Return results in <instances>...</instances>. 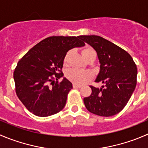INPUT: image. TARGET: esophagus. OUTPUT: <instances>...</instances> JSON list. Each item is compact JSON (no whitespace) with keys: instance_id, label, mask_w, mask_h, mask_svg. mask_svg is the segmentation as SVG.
<instances>
[{"instance_id":"esophagus-1","label":"esophagus","mask_w":148,"mask_h":148,"mask_svg":"<svg viewBox=\"0 0 148 148\" xmlns=\"http://www.w3.org/2000/svg\"><path fill=\"white\" fill-rule=\"evenodd\" d=\"M73 87H74V88H80V87H82V86L80 85V84H77L74 83V84H73Z\"/></svg>"}]
</instances>
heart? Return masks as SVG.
<instances>
[{
	"instance_id": "obj_1",
	"label": "heart",
	"mask_w": 148,
	"mask_h": 148,
	"mask_svg": "<svg viewBox=\"0 0 148 148\" xmlns=\"http://www.w3.org/2000/svg\"><path fill=\"white\" fill-rule=\"evenodd\" d=\"M92 53H95L94 50L92 48H84L82 51V55L84 58H85L87 56L90 54ZM70 55V52H68L66 55L65 58H64V64H66L68 62L69 56ZM66 76L67 78L71 82L76 84H82L85 83L86 82L88 81L90 78L92 77V73L90 71H87V70H82L78 69H70L66 73Z\"/></svg>"
}]
</instances>
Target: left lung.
I'll return each instance as SVG.
<instances>
[{
  "instance_id": "obj_1",
  "label": "left lung",
  "mask_w": 148,
  "mask_h": 148,
  "mask_svg": "<svg viewBox=\"0 0 148 148\" xmlns=\"http://www.w3.org/2000/svg\"><path fill=\"white\" fill-rule=\"evenodd\" d=\"M79 38L97 52L100 66L95 82L104 84L100 89L90 86L92 93L84 98V106L95 115H116L125 107L135 89L137 66L127 51L100 36Z\"/></svg>"
}]
</instances>
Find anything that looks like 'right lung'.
Listing matches in <instances>:
<instances>
[{
  "mask_svg": "<svg viewBox=\"0 0 148 148\" xmlns=\"http://www.w3.org/2000/svg\"><path fill=\"white\" fill-rule=\"evenodd\" d=\"M79 38L53 36L45 38L17 64L14 72L16 92L27 110L35 116H49L65 106L72 84L65 77L61 82L58 80L64 76L61 69L66 53L85 45Z\"/></svg>",
  "mask_w": 148,
  "mask_h": 148,
  "instance_id": "obj_1",
  "label": "right lung"
}]
</instances>
